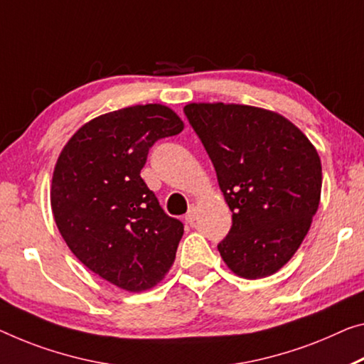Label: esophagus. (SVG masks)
Returning <instances> with one entry per match:
<instances>
[{
    "mask_svg": "<svg viewBox=\"0 0 364 364\" xmlns=\"http://www.w3.org/2000/svg\"><path fill=\"white\" fill-rule=\"evenodd\" d=\"M197 206L195 205H190V208H188V211H187V215H186V221L188 223V225H193L195 223V220H197Z\"/></svg>",
    "mask_w": 364,
    "mask_h": 364,
    "instance_id": "obj_1",
    "label": "esophagus"
}]
</instances>
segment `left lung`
<instances>
[{"label":"left lung","mask_w":364,"mask_h":364,"mask_svg":"<svg viewBox=\"0 0 364 364\" xmlns=\"http://www.w3.org/2000/svg\"><path fill=\"white\" fill-rule=\"evenodd\" d=\"M183 112L232 211V226L218 244L223 260L242 278L273 275L299 249L318 208L322 166L316 148L272 110L201 102Z\"/></svg>","instance_id":"1"}]
</instances>
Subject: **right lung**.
Segmentation results:
<instances>
[{
    "label": "right lung",
    "mask_w": 364,
    "mask_h": 364,
    "mask_svg": "<svg viewBox=\"0 0 364 364\" xmlns=\"http://www.w3.org/2000/svg\"><path fill=\"white\" fill-rule=\"evenodd\" d=\"M182 130L161 104L109 112L82 125L55 166L50 201L61 237L89 270L127 291L156 287L174 264L183 225L139 172L158 139Z\"/></svg>",
    "instance_id": "right-lung-1"
}]
</instances>
